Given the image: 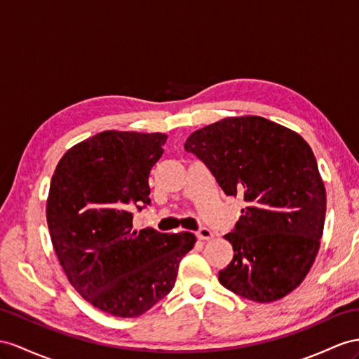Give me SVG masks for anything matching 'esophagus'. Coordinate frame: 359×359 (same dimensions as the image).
Returning <instances> with one entry per match:
<instances>
[{"mask_svg":"<svg viewBox=\"0 0 359 359\" xmlns=\"http://www.w3.org/2000/svg\"><path fill=\"white\" fill-rule=\"evenodd\" d=\"M196 235H197L198 240H203V241H209V240H212V238H214V233L210 232L208 227H200Z\"/></svg>","mask_w":359,"mask_h":359,"instance_id":"esophagus-1","label":"esophagus"}]
</instances>
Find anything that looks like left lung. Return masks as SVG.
<instances>
[{"mask_svg": "<svg viewBox=\"0 0 359 359\" xmlns=\"http://www.w3.org/2000/svg\"><path fill=\"white\" fill-rule=\"evenodd\" d=\"M226 196L244 198L233 231V258L219 270L224 288L270 303L306 278L320 249L326 189L303 137L267 118L244 115L198 128L185 142Z\"/></svg>", "mask_w": 359, "mask_h": 359, "instance_id": "8db88e82", "label": "left lung"}]
</instances>
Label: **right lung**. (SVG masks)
<instances>
[{
  "instance_id": "obj_1",
  "label": "right lung",
  "mask_w": 359,
  "mask_h": 359,
  "mask_svg": "<svg viewBox=\"0 0 359 359\" xmlns=\"http://www.w3.org/2000/svg\"><path fill=\"white\" fill-rule=\"evenodd\" d=\"M165 133L106 130L62 156L51 177L47 223L69 283L92 306L132 318L172 290L191 232L136 231L130 209L150 205L149 177Z\"/></svg>"
}]
</instances>
